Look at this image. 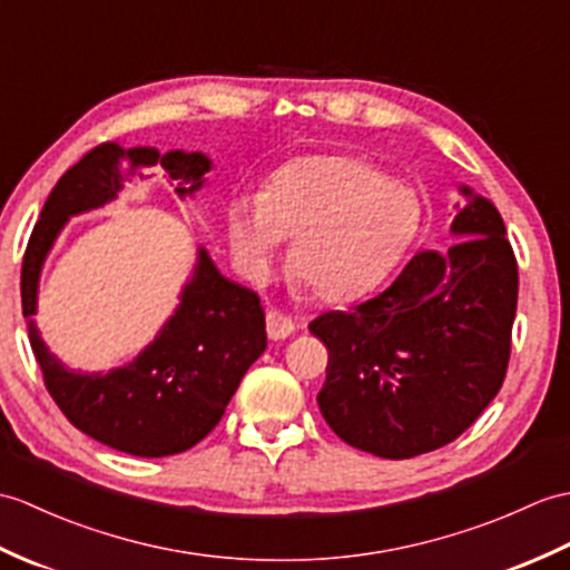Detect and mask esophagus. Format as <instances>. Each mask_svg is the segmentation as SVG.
I'll return each instance as SVG.
<instances>
[{
    "label": "esophagus",
    "instance_id": "34e87169",
    "mask_svg": "<svg viewBox=\"0 0 570 570\" xmlns=\"http://www.w3.org/2000/svg\"><path fill=\"white\" fill-rule=\"evenodd\" d=\"M296 325L291 321L288 315L279 313V311H269L267 313V335L269 340H286L291 333H294Z\"/></svg>",
    "mask_w": 570,
    "mask_h": 570
}]
</instances>
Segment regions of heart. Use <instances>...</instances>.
Segmentation results:
<instances>
[{"label":"heart","mask_w":570,"mask_h":570,"mask_svg":"<svg viewBox=\"0 0 570 570\" xmlns=\"http://www.w3.org/2000/svg\"><path fill=\"white\" fill-rule=\"evenodd\" d=\"M422 223L417 194L350 155L301 157L276 169L255 198L228 210V243L249 279L269 276L279 243L296 237L288 272L315 298L342 303L376 288Z\"/></svg>","instance_id":"obj_1"}]
</instances>
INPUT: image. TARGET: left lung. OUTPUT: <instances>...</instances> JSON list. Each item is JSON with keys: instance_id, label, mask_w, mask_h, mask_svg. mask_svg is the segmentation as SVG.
Here are the masks:
<instances>
[{"instance_id": "obj_1", "label": "left lung", "mask_w": 570, "mask_h": 570, "mask_svg": "<svg viewBox=\"0 0 570 570\" xmlns=\"http://www.w3.org/2000/svg\"><path fill=\"white\" fill-rule=\"evenodd\" d=\"M446 253H420L381 296L308 325L330 352L317 405L383 459L434 452L473 425L505 379L518 262L491 198L459 184Z\"/></svg>"}]
</instances>
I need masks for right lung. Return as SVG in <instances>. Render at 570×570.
<instances>
[{
    "label": "right lung",
    "mask_w": 570,
    "mask_h": 570,
    "mask_svg": "<svg viewBox=\"0 0 570 570\" xmlns=\"http://www.w3.org/2000/svg\"><path fill=\"white\" fill-rule=\"evenodd\" d=\"M160 165L187 202L204 189L214 160L206 153L106 142L70 167L52 187L21 264V308L46 389L72 425L130 456L187 452L214 430L245 372L267 350L264 311L253 288L223 276L204 245L196 247L179 303L134 360L109 372L70 368L50 352L33 315L52 245L70 218L111 204L142 169Z\"/></svg>",
    "instance_id": "add662e5"
}]
</instances>
